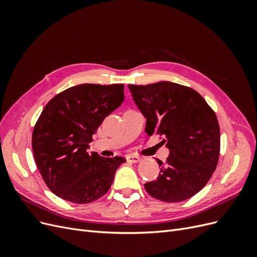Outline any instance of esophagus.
Masks as SVG:
<instances>
[{
    "label": "esophagus",
    "instance_id": "esophagus-1",
    "mask_svg": "<svg viewBox=\"0 0 257 257\" xmlns=\"http://www.w3.org/2000/svg\"><path fill=\"white\" fill-rule=\"evenodd\" d=\"M126 161L130 163H137L141 161V158L137 157V155H133V154H128L126 155Z\"/></svg>",
    "mask_w": 257,
    "mask_h": 257
}]
</instances>
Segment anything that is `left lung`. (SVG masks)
Masks as SVG:
<instances>
[{
  "instance_id": "obj_1",
  "label": "left lung",
  "mask_w": 257,
  "mask_h": 257,
  "mask_svg": "<svg viewBox=\"0 0 257 257\" xmlns=\"http://www.w3.org/2000/svg\"><path fill=\"white\" fill-rule=\"evenodd\" d=\"M146 122V133L164 136L169 157L157 159L160 175L145 184L149 195L179 203L197 194L209 181L220 157V126L215 112L198 92L160 81L128 84Z\"/></svg>"
}]
</instances>
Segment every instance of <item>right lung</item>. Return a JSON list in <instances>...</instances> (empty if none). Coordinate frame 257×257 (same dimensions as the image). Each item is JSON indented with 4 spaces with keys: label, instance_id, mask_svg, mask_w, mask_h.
<instances>
[{
    "label": "right lung",
    "instance_id": "right-lung-1",
    "mask_svg": "<svg viewBox=\"0 0 257 257\" xmlns=\"http://www.w3.org/2000/svg\"><path fill=\"white\" fill-rule=\"evenodd\" d=\"M124 100V84L83 83L51 98L32 134L36 166L49 190L74 204L92 203L108 192L121 157L88 152L92 135Z\"/></svg>",
    "mask_w": 257,
    "mask_h": 257
}]
</instances>
